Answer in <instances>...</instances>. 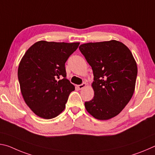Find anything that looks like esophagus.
Listing matches in <instances>:
<instances>
[{
  "instance_id": "34e87169",
  "label": "esophagus",
  "mask_w": 155,
  "mask_h": 155,
  "mask_svg": "<svg viewBox=\"0 0 155 155\" xmlns=\"http://www.w3.org/2000/svg\"><path fill=\"white\" fill-rule=\"evenodd\" d=\"M85 86H86V83H83L82 84H81V85H77V87L79 89V90H82V89L85 87Z\"/></svg>"
}]
</instances>
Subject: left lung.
<instances>
[{"instance_id":"8db88e82","label":"left lung","mask_w":155,"mask_h":155,"mask_svg":"<svg viewBox=\"0 0 155 155\" xmlns=\"http://www.w3.org/2000/svg\"><path fill=\"white\" fill-rule=\"evenodd\" d=\"M79 50L94 74V96L85 103L86 110L101 120L116 116L134 93L137 67L132 53L116 40L83 44Z\"/></svg>"}]
</instances>
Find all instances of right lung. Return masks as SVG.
I'll return each instance as SVG.
<instances>
[{
    "mask_svg": "<svg viewBox=\"0 0 155 155\" xmlns=\"http://www.w3.org/2000/svg\"><path fill=\"white\" fill-rule=\"evenodd\" d=\"M79 44L39 41L21 59L18 70L21 93L39 117L52 119L64 110L75 89L66 78L65 64Z\"/></svg>",
    "mask_w": 155,
    "mask_h": 155,
    "instance_id": "1",
    "label": "right lung"
}]
</instances>
